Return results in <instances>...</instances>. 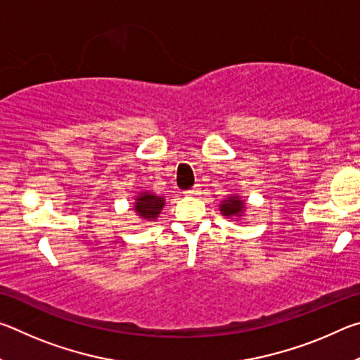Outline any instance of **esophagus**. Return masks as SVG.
<instances>
[{"mask_svg":"<svg viewBox=\"0 0 360 360\" xmlns=\"http://www.w3.org/2000/svg\"><path fill=\"white\" fill-rule=\"evenodd\" d=\"M200 191H202V187H200V184H195L192 188H188L186 193H188V195H198Z\"/></svg>","mask_w":360,"mask_h":360,"instance_id":"34e87169","label":"esophagus"}]
</instances>
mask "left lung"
Returning a JSON list of instances; mask_svg holds the SVG:
<instances>
[{"label":"left lung","instance_id":"left-lung-1","mask_svg":"<svg viewBox=\"0 0 360 360\" xmlns=\"http://www.w3.org/2000/svg\"><path fill=\"white\" fill-rule=\"evenodd\" d=\"M243 206L245 205L238 197H230L221 205V211L224 216H238L240 212H243Z\"/></svg>","mask_w":360,"mask_h":360}]
</instances>
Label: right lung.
<instances>
[{
	"label": "right lung",
	"mask_w": 360,
	"mask_h": 360,
	"mask_svg": "<svg viewBox=\"0 0 360 360\" xmlns=\"http://www.w3.org/2000/svg\"><path fill=\"white\" fill-rule=\"evenodd\" d=\"M165 205V200L162 197H157L154 193H143L136 198L135 203V211L138 216L143 219H155Z\"/></svg>",
	"instance_id": "right-lung-1"
}]
</instances>
